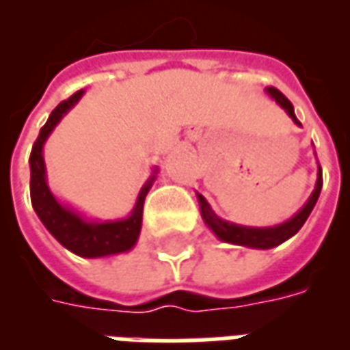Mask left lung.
<instances>
[{"label": "left lung", "instance_id": "8db88e82", "mask_svg": "<svg viewBox=\"0 0 350 350\" xmlns=\"http://www.w3.org/2000/svg\"><path fill=\"white\" fill-rule=\"evenodd\" d=\"M266 95L271 100H275L296 125H301L296 114H294V107L291 105V100L286 99L283 93L275 90V88H266ZM321 189H323V170L319 167L315 189L309 195L308 202L301 206L291 219L285 221V223H279V225H273V227H243V225H236V223H230V221L221 219L200 193H197V198L198 206H200V215L204 219L206 227L210 228L219 240L227 243H234V245L251 247V250H271V247H275L279 243L286 242L288 238H293L304 227V223L308 221L311 210L315 208L319 195H321Z\"/></svg>", "mask_w": 350, "mask_h": 350}]
</instances>
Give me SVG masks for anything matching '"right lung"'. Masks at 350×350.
<instances>
[{
	"instance_id": "right-lung-1",
	"label": "right lung",
	"mask_w": 350,
	"mask_h": 350,
	"mask_svg": "<svg viewBox=\"0 0 350 350\" xmlns=\"http://www.w3.org/2000/svg\"><path fill=\"white\" fill-rule=\"evenodd\" d=\"M82 95H84V90L71 95L67 100H62L49 116V122L42 125L41 133L31 148V155H29V170H31L29 193H31V204H33L35 213L39 215L46 230L65 250H69L79 257L100 258L125 253L137 245L140 228H142L144 198L155 182L157 168H153L152 176L148 178V182L138 193L135 208L123 219L92 221L80 215L77 210H72L71 206L62 204L50 191L49 182H46V165L42 157V148L52 135V131L56 129L57 123L62 122V118L79 103Z\"/></svg>"
}]
</instances>
